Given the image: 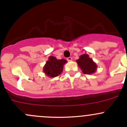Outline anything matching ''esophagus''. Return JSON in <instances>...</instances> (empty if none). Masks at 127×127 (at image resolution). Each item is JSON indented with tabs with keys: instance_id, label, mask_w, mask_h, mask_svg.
I'll return each mask as SVG.
<instances>
[{
	"instance_id": "1",
	"label": "esophagus",
	"mask_w": 127,
	"mask_h": 127,
	"mask_svg": "<svg viewBox=\"0 0 127 127\" xmlns=\"http://www.w3.org/2000/svg\"><path fill=\"white\" fill-rule=\"evenodd\" d=\"M67 60L68 61H71L72 60V58L71 57H69V58H67Z\"/></svg>"
}]
</instances>
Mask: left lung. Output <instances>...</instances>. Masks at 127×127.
Instances as JSON below:
<instances>
[{"label":"left lung","mask_w":127,"mask_h":127,"mask_svg":"<svg viewBox=\"0 0 127 127\" xmlns=\"http://www.w3.org/2000/svg\"><path fill=\"white\" fill-rule=\"evenodd\" d=\"M78 66L85 74H92L95 72L97 69L96 63L89 57L87 54H83L79 56V58L76 60Z\"/></svg>","instance_id":"obj_1"}]
</instances>
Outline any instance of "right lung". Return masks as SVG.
Segmentation results:
<instances>
[{
    "mask_svg": "<svg viewBox=\"0 0 127 127\" xmlns=\"http://www.w3.org/2000/svg\"><path fill=\"white\" fill-rule=\"evenodd\" d=\"M66 63L67 61L64 59L58 60L55 56H50L43 66V72L49 77H55L61 74Z\"/></svg>",
    "mask_w": 127,
    "mask_h": 127,
    "instance_id": "1",
    "label": "right lung"
}]
</instances>
